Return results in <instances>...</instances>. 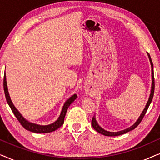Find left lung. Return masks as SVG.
I'll list each match as a JSON object with an SVG mask.
<instances>
[{
    "instance_id": "left-lung-1",
    "label": "left lung",
    "mask_w": 160,
    "mask_h": 160,
    "mask_svg": "<svg viewBox=\"0 0 160 160\" xmlns=\"http://www.w3.org/2000/svg\"><path fill=\"white\" fill-rule=\"evenodd\" d=\"M148 54V58H149V60H150V62H151V65H152V89H151V94H150V96H149V98H148V102L147 103L146 105V107L144 108L143 111H142L141 114L140 115V117L138 119H137V121L135 122V123L134 124H132V126L130 127V128L125 129V130H121V131H119V132H109V131H107V130H105L104 129H102L101 127H100L99 124H98L97 121H96V119L95 117H92V128L95 129V130L98 132L100 134L102 135H106V136H118V135H122V134H124V133L128 132H130V131L134 130V129L136 128V127L138 125V124L141 123L142 119H143V118L144 117V116H145L146 111L148 110V106H149V105L151 104V102L152 101V99H153V96H154V68H153V63H152V59H151V57L149 55V54Z\"/></svg>"
}]
</instances>
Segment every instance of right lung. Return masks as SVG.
Wrapping results in <instances>:
<instances>
[{
    "label": "right lung",
    "instance_id": "obj_1",
    "mask_svg": "<svg viewBox=\"0 0 160 160\" xmlns=\"http://www.w3.org/2000/svg\"><path fill=\"white\" fill-rule=\"evenodd\" d=\"M3 89H4V92H5V96L6 101H7L8 106H10L11 109H12V112L14 113V114L17 120L19 122V123L22 124V126L26 130L30 131L32 132H36V133H47V132H51L53 131L56 130L57 129L60 128L61 126L64 123V119L66 114L67 110L68 108L72 102L76 99L77 95L76 94H74L73 95H72L69 99H68L64 103V106L62 107V111H61L60 117H58V119H57L53 123L48 124V125H39V124L31 123V122H28V120H26L24 118L20 113L19 112L18 110L15 108V106L13 104V102L11 100L9 94L8 92L7 88V84H6V73H4V78H3Z\"/></svg>",
    "mask_w": 160,
    "mask_h": 160
}]
</instances>
